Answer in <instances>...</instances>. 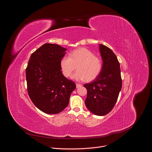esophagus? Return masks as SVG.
<instances>
[{
	"instance_id": "1",
	"label": "esophagus",
	"mask_w": 152,
	"mask_h": 152,
	"mask_svg": "<svg viewBox=\"0 0 152 152\" xmlns=\"http://www.w3.org/2000/svg\"><path fill=\"white\" fill-rule=\"evenodd\" d=\"M76 88H79L80 86H82V85L79 83H76Z\"/></svg>"
}]
</instances>
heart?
Returning a JSON list of instances; mask_svg holds the SVG:
<instances>
[{"instance_id":"b5f03b06","label":"heart","mask_w":152,"mask_h":152,"mask_svg":"<svg viewBox=\"0 0 152 152\" xmlns=\"http://www.w3.org/2000/svg\"><path fill=\"white\" fill-rule=\"evenodd\" d=\"M76 67L78 70L72 76L73 79L77 80H93L100 73L102 64L91 50L86 48H80L70 52L69 56H63L60 61L61 70L66 77L72 75Z\"/></svg>"}]
</instances>
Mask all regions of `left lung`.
Listing matches in <instances>:
<instances>
[{
	"label": "left lung",
	"instance_id": "1",
	"mask_svg": "<svg viewBox=\"0 0 152 152\" xmlns=\"http://www.w3.org/2000/svg\"><path fill=\"white\" fill-rule=\"evenodd\" d=\"M103 60L100 73L93 82L84 84L87 90L85 103L93 114L102 116L109 113L115 104L122 87L120 63L111 49L99 45Z\"/></svg>",
	"mask_w": 152,
	"mask_h": 152
}]
</instances>
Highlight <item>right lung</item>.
Segmentation results:
<instances>
[{
    "label": "right lung",
    "mask_w": 152,
    "mask_h": 152,
    "mask_svg": "<svg viewBox=\"0 0 152 152\" xmlns=\"http://www.w3.org/2000/svg\"><path fill=\"white\" fill-rule=\"evenodd\" d=\"M67 49L58 45L46 43L31 56L26 69L29 96L38 109L56 114L66 108L76 84L65 77L60 61Z\"/></svg>",
    "instance_id": "1"
}]
</instances>
